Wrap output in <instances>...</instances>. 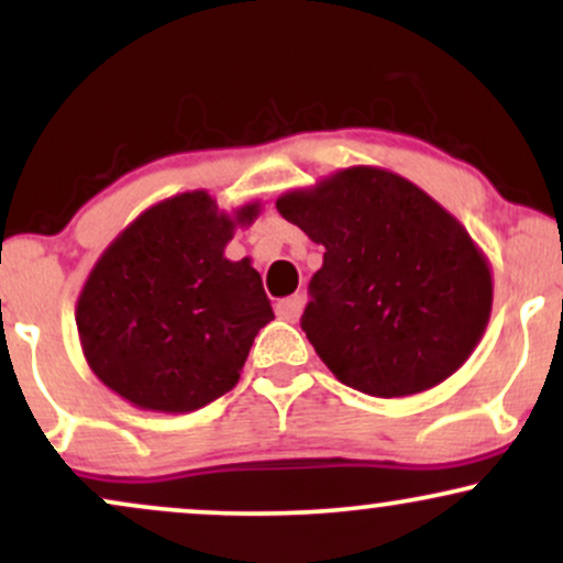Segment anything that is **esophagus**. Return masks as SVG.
Instances as JSON below:
<instances>
[{"label": "esophagus", "instance_id": "esophagus-1", "mask_svg": "<svg viewBox=\"0 0 563 563\" xmlns=\"http://www.w3.org/2000/svg\"><path fill=\"white\" fill-rule=\"evenodd\" d=\"M301 307H303V296H301V294L286 296V299H280V301L275 303V314H277V318H280V320L294 322V320L301 314Z\"/></svg>", "mask_w": 563, "mask_h": 563}]
</instances>
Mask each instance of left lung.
<instances>
[{"mask_svg": "<svg viewBox=\"0 0 563 563\" xmlns=\"http://www.w3.org/2000/svg\"><path fill=\"white\" fill-rule=\"evenodd\" d=\"M325 245L301 331L341 384L373 397L431 389L474 352L493 277L468 232L397 174L357 166L277 200Z\"/></svg>", "mask_w": 563, "mask_h": 563, "instance_id": "1", "label": "left lung"}]
</instances>
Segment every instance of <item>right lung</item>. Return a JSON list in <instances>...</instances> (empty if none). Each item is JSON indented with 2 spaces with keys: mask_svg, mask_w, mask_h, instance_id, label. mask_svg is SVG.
Instances as JSON below:
<instances>
[{
  "mask_svg": "<svg viewBox=\"0 0 563 563\" xmlns=\"http://www.w3.org/2000/svg\"><path fill=\"white\" fill-rule=\"evenodd\" d=\"M256 206L238 211L251 222ZM235 222L206 192L153 206L121 232L76 307L95 376L145 410L190 412L228 394L275 318L249 260H224Z\"/></svg>",
  "mask_w": 563,
  "mask_h": 563,
  "instance_id": "obj_1",
  "label": "right lung"
}]
</instances>
